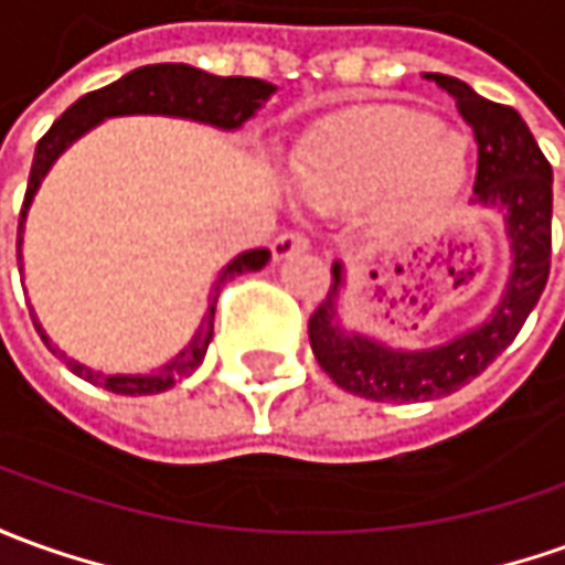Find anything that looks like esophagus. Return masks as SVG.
<instances>
[{
  "mask_svg": "<svg viewBox=\"0 0 565 565\" xmlns=\"http://www.w3.org/2000/svg\"><path fill=\"white\" fill-rule=\"evenodd\" d=\"M309 247V241L297 232H284L275 237V244H271V253H275V259L281 263V259H290L294 253H302Z\"/></svg>",
  "mask_w": 565,
  "mask_h": 565,
  "instance_id": "34e87169",
  "label": "esophagus"
}]
</instances>
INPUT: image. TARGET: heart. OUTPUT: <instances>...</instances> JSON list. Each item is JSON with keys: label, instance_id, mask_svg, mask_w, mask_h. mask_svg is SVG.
Wrapping results in <instances>:
<instances>
[{"label": "heart", "instance_id": "b5f03b06", "mask_svg": "<svg viewBox=\"0 0 565 565\" xmlns=\"http://www.w3.org/2000/svg\"><path fill=\"white\" fill-rule=\"evenodd\" d=\"M294 179L315 203H352L383 191L390 216H412L463 185L467 141L420 110H355L324 122L299 148Z\"/></svg>", "mask_w": 565, "mask_h": 565}]
</instances>
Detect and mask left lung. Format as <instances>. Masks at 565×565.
<instances>
[{
  "instance_id": "8db88e82",
  "label": "left lung",
  "mask_w": 565,
  "mask_h": 565,
  "mask_svg": "<svg viewBox=\"0 0 565 565\" xmlns=\"http://www.w3.org/2000/svg\"><path fill=\"white\" fill-rule=\"evenodd\" d=\"M424 76L455 98L458 114L473 129L479 148L473 203L504 222L510 271L489 318L436 347L398 349L347 328L340 318L347 266L333 263L328 299L309 318V343L318 364L340 390L371 402H429L458 393L513 343L551 275L554 172L523 117L513 107L482 98L455 76Z\"/></svg>"
}]
</instances>
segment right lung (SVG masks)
<instances>
[{"instance_id": "add662e5", "label": "right lung", "mask_w": 565, "mask_h": 565, "mask_svg": "<svg viewBox=\"0 0 565 565\" xmlns=\"http://www.w3.org/2000/svg\"><path fill=\"white\" fill-rule=\"evenodd\" d=\"M275 92H278V86H271L266 79H253V76H216V73H206L201 67H191V64H148V67L126 73L105 89H95L89 95H83L79 102H73L52 122V129L40 138L36 153H33V170H30L21 225H18V268H24V253H21V247H24V225L26 213L36 201V191L45 182V175L52 172V167L61 160V153L73 148L95 126L114 120V117H175V120L203 122V126L222 129V132H237V129H244V122L259 114V107L266 105ZM268 259H271L268 250H247L237 253L228 266H222L216 281L210 287L206 315H203L201 328L191 337V343L175 359L153 367L148 374H105V371H95L89 364L67 359V352L52 347V340H49V333L42 331L40 321H36V331L45 340V347L52 349L76 377L89 380L95 386H105V390L117 395L167 393L170 386L188 377L203 362L206 349L213 343V315H216V299L222 294V287L232 281L234 275L259 271Z\"/></svg>"}]
</instances>
